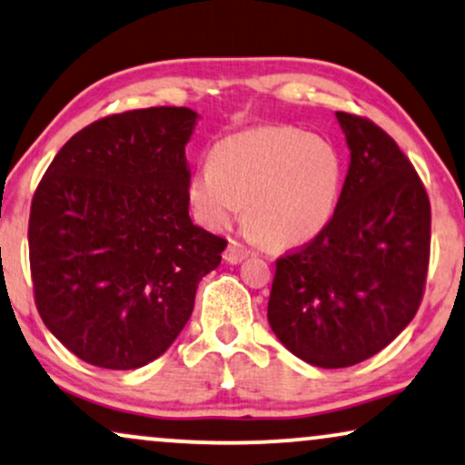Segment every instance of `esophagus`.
<instances>
[{
  "label": "esophagus",
  "mask_w": 465,
  "mask_h": 465,
  "mask_svg": "<svg viewBox=\"0 0 465 465\" xmlns=\"http://www.w3.org/2000/svg\"><path fill=\"white\" fill-rule=\"evenodd\" d=\"M250 254V250L245 248V245H242L239 242H234V239H231V243H228L226 252H223V261L226 262H242L245 256Z\"/></svg>",
  "instance_id": "obj_1"
}]
</instances>
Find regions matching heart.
I'll return each mask as SVG.
<instances>
[{
  "label": "heart",
  "mask_w": 465,
  "mask_h": 465,
  "mask_svg": "<svg viewBox=\"0 0 465 465\" xmlns=\"http://www.w3.org/2000/svg\"><path fill=\"white\" fill-rule=\"evenodd\" d=\"M342 159L323 137L259 127L223 137L211 163L189 179V200L211 231L231 226L245 204L252 232L272 245L311 242L336 213Z\"/></svg>",
  "instance_id": "1"
}]
</instances>
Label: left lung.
<instances>
[{
	"label": "left lung",
	"mask_w": 465,
	"mask_h": 465,
	"mask_svg": "<svg viewBox=\"0 0 465 465\" xmlns=\"http://www.w3.org/2000/svg\"><path fill=\"white\" fill-rule=\"evenodd\" d=\"M351 163L336 213L276 261L267 319L291 353L345 369L388 347L425 295L431 204L397 142L364 116L336 112Z\"/></svg>",
	"instance_id": "obj_1"
}]
</instances>
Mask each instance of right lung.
Here are the masks:
<instances>
[{"label":"right lung","instance_id":"1","mask_svg":"<svg viewBox=\"0 0 465 465\" xmlns=\"http://www.w3.org/2000/svg\"><path fill=\"white\" fill-rule=\"evenodd\" d=\"M196 118L187 107L99 118L60 148L34 192V302L84 362L131 371L157 360L220 265L228 242L189 217Z\"/></svg>","mask_w":465,"mask_h":465}]
</instances>
